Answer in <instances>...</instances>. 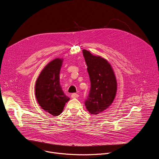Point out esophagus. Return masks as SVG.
<instances>
[{
  "instance_id": "esophagus-1",
  "label": "esophagus",
  "mask_w": 159,
  "mask_h": 159,
  "mask_svg": "<svg viewBox=\"0 0 159 159\" xmlns=\"http://www.w3.org/2000/svg\"><path fill=\"white\" fill-rule=\"evenodd\" d=\"M79 94H76V93H74V94H72V95H71V98H79Z\"/></svg>"
}]
</instances>
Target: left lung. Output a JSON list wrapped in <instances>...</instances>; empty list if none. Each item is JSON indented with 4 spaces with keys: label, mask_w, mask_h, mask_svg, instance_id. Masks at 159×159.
<instances>
[{
    "label": "left lung",
    "mask_w": 159,
    "mask_h": 159,
    "mask_svg": "<svg viewBox=\"0 0 159 159\" xmlns=\"http://www.w3.org/2000/svg\"><path fill=\"white\" fill-rule=\"evenodd\" d=\"M90 81V89L85 105L92 115H98L107 109L117 92V80L110 63L100 56L83 50Z\"/></svg>",
    "instance_id": "1"
}]
</instances>
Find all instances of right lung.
I'll use <instances>...</instances> for the list:
<instances>
[{"label": "right lung", "instance_id": "right-lung-1", "mask_svg": "<svg viewBox=\"0 0 159 159\" xmlns=\"http://www.w3.org/2000/svg\"><path fill=\"white\" fill-rule=\"evenodd\" d=\"M63 58L50 61L39 75L35 84V96L41 107L52 116L60 115L70 100L60 84V72Z\"/></svg>", "mask_w": 159, "mask_h": 159}]
</instances>
